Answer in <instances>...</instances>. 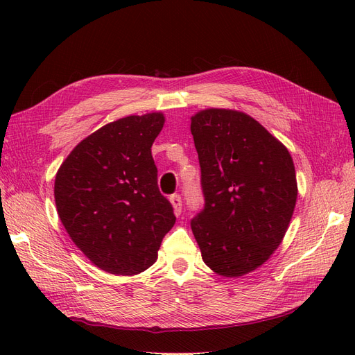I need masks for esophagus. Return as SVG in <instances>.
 Segmentation results:
<instances>
[{
  "label": "esophagus",
  "instance_id": "34e87169",
  "mask_svg": "<svg viewBox=\"0 0 355 355\" xmlns=\"http://www.w3.org/2000/svg\"><path fill=\"white\" fill-rule=\"evenodd\" d=\"M170 201H171V204H173V209H174L175 216H180V214H181V210H182V200H181V197H180L178 194H173V196L170 197Z\"/></svg>",
  "mask_w": 355,
  "mask_h": 355
}]
</instances>
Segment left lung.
<instances>
[{
    "label": "left lung",
    "mask_w": 355,
    "mask_h": 355,
    "mask_svg": "<svg viewBox=\"0 0 355 355\" xmlns=\"http://www.w3.org/2000/svg\"><path fill=\"white\" fill-rule=\"evenodd\" d=\"M204 209L191 220L204 263L225 277L262 266L282 243L297 184L288 148L245 112L191 116Z\"/></svg>",
    "instance_id": "obj_1"
}]
</instances>
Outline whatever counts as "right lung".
<instances>
[{"instance_id":"1","label":"right lung","mask_w":355,"mask_h":355,"mask_svg":"<svg viewBox=\"0 0 355 355\" xmlns=\"http://www.w3.org/2000/svg\"><path fill=\"white\" fill-rule=\"evenodd\" d=\"M164 122L153 112L106 123L74 146L55 174L54 201L67 234L107 273L132 276L153 266L175 223L151 155Z\"/></svg>"}]
</instances>
